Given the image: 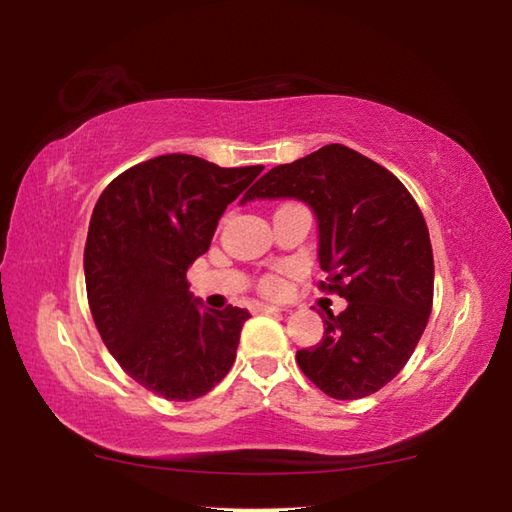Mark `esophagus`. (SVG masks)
Wrapping results in <instances>:
<instances>
[{"label": "esophagus", "mask_w": 512, "mask_h": 512, "mask_svg": "<svg viewBox=\"0 0 512 512\" xmlns=\"http://www.w3.org/2000/svg\"><path fill=\"white\" fill-rule=\"evenodd\" d=\"M257 309L264 311V314H273V311H287L282 305H266V302H262Z\"/></svg>", "instance_id": "obj_1"}]
</instances>
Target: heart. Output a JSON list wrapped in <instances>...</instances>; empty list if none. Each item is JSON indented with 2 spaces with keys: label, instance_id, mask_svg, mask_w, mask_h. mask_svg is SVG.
Returning a JSON list of instances; mask_svg holds the SVG:
<instances>
[{
  "label": "heart",
  "instance_id": "obj_1",
  "mask_svg": "<svg viewBox=\"0 0 512 512\" xmlns=\"http://www.w3.org/2000/svg\"><path fill=\"white\" fill-rule=\"evenodd\" d=\"M282 289H284V282L275 275H268L262 282V291L268 293V296H277V293H282Z\"/></svg>",
  "mask_w": 512,
  "mask_h": 512
}]
</instances>
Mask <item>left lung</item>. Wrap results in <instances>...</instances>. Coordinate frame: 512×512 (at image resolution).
Here are the masks:
<instances>
[{
    "mask_svg": "<svg viewBox=\"0 0 512 512\" xmlns=\"http://www.w3.org/2000/svg\"><path fill=\"white\" fill-rule=\"evenodd\" d=\"M298 198L318 223L320 287L348 300L325 311L323 341L298 350L300 370L334 400L386 386L418 345L433 302V253L418 203L391 171L327 144L264 173L241 198Z\"/></svg>",
    "mask_w": 512,
    "mask_h": 512,
    "instance_id": "left-lung-1",
    "label": "left lung"
}]
</instances>
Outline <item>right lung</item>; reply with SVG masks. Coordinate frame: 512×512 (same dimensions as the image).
<instances>
[{"mask_svg": "<svg viewBox=\"0 0 512 512\" xmlns=\"http://www.w3.org/2000/svg\"><path fill=\"white\" fill-rule=\"evenodd\" d=\"M262 169L158 155L119 173L94 205L83 257L92 318L126 375L164 400L203 397L235 363L250 314L203 307L187 268Z\"/></svg>", "mask_w": 512, "mask_h": 512, "instance_id": "obj_1", "label": "right lung"}]
</instances>
